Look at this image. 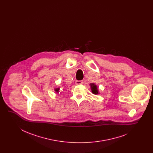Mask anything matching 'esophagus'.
<instances>
[{
	"mask_svg": "<svg viewBox=\"0 0 153 153\" xmlns=\"http://www.w3.org/2000/svg\"><path fill=\"white\" fill-rule=\"evenodd\" d=\"M75 83L77 84V85H80V84H82V81H80V80H76Z\"/></svg>",
	"mask_w": 153,
	"mask_h": 153,
	"instance_id": "34e87169",
	"label": "esophagus"
}]
</instances>
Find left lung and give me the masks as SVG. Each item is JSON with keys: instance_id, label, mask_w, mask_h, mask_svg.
Segmentation results:
<instances>
[{"instance_id": "obj_1", "label": "left lung", "mask_w": 153, "mask_h": 153, "mask_svg": "<svg viewBox=\"0 0 153 153\" xmlns=\"http://www.w3.org/2000/svg\"><path fill=\"white\" fill-rule=\"evenodd\" d=\"M90 85H91V87L92 92L94 94H95V95L98 94L99 92H98L97 87V86L95 85V84H91Z\"/></svg>"}]
</instances>
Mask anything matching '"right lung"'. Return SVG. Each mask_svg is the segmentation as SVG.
<instances>
[{
	"label": "right lung",
	"mask_w": 153,
	"mask_h": 153,
	"mask_svg": "<svg viewBox=\"0 0 153 153\" xmlns=\"http://www.w3.org/2000/svg\"><path fill=\"white\" fill-rule=\"evenodd\" d=\"M54 90H55V91H56V92H57V93L59 92V88H56Z\"/></svg>",
	"instance_id": "obj_1"
}]
</instances>
